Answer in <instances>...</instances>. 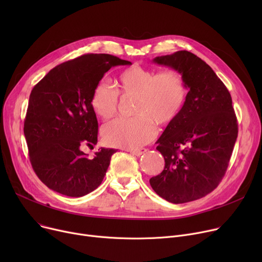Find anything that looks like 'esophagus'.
<instances>
[{"label":"esophagus","instance_id":"1","mask_svg":"<svg viewBox=\"0 0 262 262\" xmlns=\"http://www.w3.org/2000/svg\"><path fill=\"white\" fill-rule=\"evenodd\" d=\"M129 153L136 155V156H141L142 154H144L146 152V148H137V149H127Z\"/></svg>","mask_w":262,"mask_h":262}]
</instances>
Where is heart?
<instances>
[{"instance_id": "obj_1", "label": "heart", "mask_w": 262, "mask_h": 262, "mask_svg": "<svg viewBox=\"0 0 262 262\" xmlns=\"http://www.w3.org/2000/svg\"><path fill=\"white\" fill-rule=\"evenodd\" d=\"M116 88L104 81L92 90L90 106L102 120L115 117L119 95L135 99L133 119H118L102 128L103 141L110 146L137 149L152 141L157 127L169 126L181 116L187 100V85L183 74L170 69L157 72L154 69L133 64L121 70Z\"/></svg>"}]
</instances>
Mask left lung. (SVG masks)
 <instances>
[{"label":"left lung","instance_id":"obj_1","mask_svg":"<svg viewBox=\"0 0 262 262\" xmlns=\"http://www.w3.org/2000/svg\"><path fill=\"white\" fill-rule=\"evenodd\" d=\"M153 61L180 71L189 91L181 116L157 140L164 169L149 184L173 204L195 201L213 191L227 170L238 137L231 96L212 69L191 52Z\"/></svg>","mask_w":262,"mask_h":262}]
</instances>
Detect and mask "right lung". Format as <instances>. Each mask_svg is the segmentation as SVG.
Wrapping results in <instances>:
<instances>
[{
	"label": "right lung",
	"instance_id": "add662e5",
	"mask_svg": "<svg viewBox=\"0 0 262 262\" xmlns=\"http://www.w3.org/2000/svg\"><path fill=\"white\" fill-rule=\"evenodd\" d=\"M130 63L109 54H85L53 68L33 88L24 136L32 167L48 188L80 198L101 185L117 149L101 147L93 158L81 150L98 142L91 93L110 68Z\"/></svg>",
	"mask_w": 262,
	"mask_h": 262
}]
</instances>
